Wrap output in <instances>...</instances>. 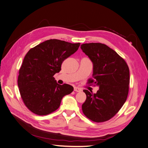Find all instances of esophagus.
I'll use <instances>...</instances> for the list:
<instances>
[{
  "label": "esophagus",
  "instance_id": "obj_1",
  "mask_svg": "<svg viewBox=\"0 0 148 148\" xmlns=\"http://www.w3.org/2000/svg\"><path fill=\"white\" fill-rule=\"evenodd\" d=\"M74 91H76V92H81L82 91V90L79 88L76 87V86H75V87H74Z\"/></svg>",
  "mask_w": 148,
  "mask_h": 148
}]
</instances>
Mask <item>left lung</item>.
<instances>
[{
    "mask_svg": "<svg viewBox=\"0 0 148 148\" xmlns=\"http://www.w3.org/2000/svg\"><path fill=\"white\" fill-rule=\"evenodd\" d=\"M81 48L93 64L94 79H88V82L99 87L95 94L84 90L86 99L82 112L94 122H105L117 114L127 100L129 68L122 57L103 43H84Z\"/></svg>",
    "mask_w": 148,
    "mask_h": 148,
    "instance_id": "obj_1",
    "label": "left lung"
}]
</instances>
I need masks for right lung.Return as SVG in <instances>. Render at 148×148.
I'll use <instances>...</instances> for the list:
<instances>
[{"instance_id": "add662e5", "label": "right lung", "mask_w": 148, "mask_h": 148, "mask_svg": "<svg viewBox=\"0 0 148 148\" xmlns=\"http://www.w3.org/2000/svg\"><path fill=\"white\" fill-rule=\"evenodd\" d=\"M80 43L49 39L31 48L19 70L18 86L24 103L31 112L47 115L56 110L72 86L57 83L53 76L61 71L63 61L74 54Z\"/></svg>"}]
</instances>
